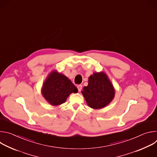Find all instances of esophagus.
Masks as SVG:
<instances>
[{
    "label": "esophagus",
    "mask_w": 157,
    "mask_h": 157,
    "mask_svg": "<svg viewBox=\"0 0 157 157\" xmlns=\"http://www.w3.org/2000/svg\"><path fill=\"white\" fill-rule=\"evenodd\" d=\"M77 88H78V91H81V89H82V85H81V84L78 85Z\"/></svg>",
    "instance_id": "34e87169"
}]
</instances>
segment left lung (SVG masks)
Returning a JSON list of instances; mask_svg holds the SVG:
<instances>
[{
	"label": "left lung",
	"instance_id": "obj_1",
	"mask_svg": "<svg viewBox=\"0 0 157 157\" xmlns=\"http://www.w3.org/2000/svg\"><path fill=\"white\" fill-rule=\"evenodd\" d=\"M87 105L94 109H101L109 104L114 98L113 84L103 72L94 73L89 78L87 86L81 92Z\"/></svg>",
	"mask_w": 157,
	"mask_h": 157
}]
</instances>
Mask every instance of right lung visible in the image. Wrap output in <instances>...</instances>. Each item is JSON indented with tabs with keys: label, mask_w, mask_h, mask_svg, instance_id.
I'll return each mask as SVG.
<instances>
[{
	"label": "right lung",
	"mask_w": 157,
	"mask_h": 157,
	"mask_svg": "<svg viewBox=\"0 0 157 157\" xmlns=\"http://www.w3.org/2000/svg\"><path fill=\"white\" fill-rule=\"evenodd\" d=\"M41 93L51 105H58L65 102L72 93H78V89L66 76L53 71L44 82Z\"/></svg>",
	"instance_id": "add662e5"
}]
</instances>
